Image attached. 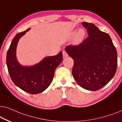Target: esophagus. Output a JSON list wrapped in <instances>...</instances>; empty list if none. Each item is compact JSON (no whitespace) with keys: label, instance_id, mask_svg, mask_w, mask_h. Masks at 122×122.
<instances>
[{"label":"esophagus","instance_id":"34e87169","mask_svg":"<svg viewBox=\"0 0 122 122\" xmlns=\"http://www.w3.org/2000/svg\"><path fill=\"white\" fill-rule=\"evenodd\" d=\"M62 53H63V57H64V58H65L67 57H68V55L66 51L64 50V51H62Z\"/></svg>","mask_w":122,"mask_h":122}]
</instances>
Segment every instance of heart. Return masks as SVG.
Masks as SVG:
<instances>
[{
    "mask_svg": "<svg viewBox=\"0 0 122 122\" xmlns=\"http://www.w3.org/2000/svg\"><path fill=\"white\" fill-rule=\"evenodd\" d=\"M75 34V31L73 32L72 35H74ZM85 36V32L83 29H80L78 30L77 33L76 34L74 38V42L76 44H79L81 43L84 40V37Z\"/></svg>",
    "mask_w": 122,
    "mask_h": 122,
    "instance_id": "heart-1",
    "label": "heart"
}]
</instances>
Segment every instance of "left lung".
<instances>
[{
  "label": "left lung",
  "instance_id": "obj_1",
  "mask_svg": "<svg viewBox=\"0 0 122 122\" xmlns=\"http://www.w3.org/2000/svg\"><path fill=\"white\" fill-rule=\"evenodd\" d=\"M82 23L89 36L80 44L66 46L65 50L74 60L72 74L77 84L86 90L97 91L114 77L117 52L108 33L92 23Z\"/></svg>",
  "mask_w": 122,
  "mask_h": 122
}]
</instances>
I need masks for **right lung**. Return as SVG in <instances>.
Instances as JSON below:
<instances>
[{
    "mask_svg": "<svg viewBox=\"0 0 122 122\" xmlns=\"http://www.w3.org/2000/svg\"><path fill=\"white\" fill-rule=\"evenodd\" d=\"M30 29L17 33L14 37L6 54V65L14 84L24 92L39 94L49 86L53 80L55 69L62 61V52L56 56L47 57L31 67H24L18 62L15 56L18 42Z\"/></svg>",
    "mask_w": 122,
    "mask_h": 122,
    "instance_id": "add662e5",
    "label": "right lung"
}]
</instances>
